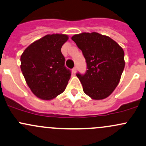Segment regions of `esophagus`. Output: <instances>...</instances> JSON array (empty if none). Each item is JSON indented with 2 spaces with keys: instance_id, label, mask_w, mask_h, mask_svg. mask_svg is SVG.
<instances>
[{
  "instance_id": "34e87169",
  "label": "esophagus",
  "mask_w": 146,
  "mask_h": 146,
  "mask_svg": "<svg viewBox=\"0 0 146 146\" xmlns=\"http://www.w3.org/2000/svg\"><path fill=\"white\" fill-rule=\"evenodd\" d=\"M72 71H73V73H74V74H76V71H77V68H76V67H74V68L72 69Z\"/></svg>"
}]
</instances>
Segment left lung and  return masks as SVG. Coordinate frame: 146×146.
<instances>
[{
	"label": "left lung",
	"instance_id": "obj_1",
	"mask_svg": "<svg viewBox=\"0 0 146 146\" xmlns=\"http://www.w3.org/2000/svg\"><path fill=\"white\" fill-rule=\"evenodd\" d=\"M71 39L82 50L87 62L85 74H76L84 92L94 100L109 96L125 68L123 49L110 37L96 32L76 34Z\"/></svg>",
	"mask_w": 146,
	"mask_h": 146
}]
</instances>
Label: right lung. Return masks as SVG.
<instances>
[{"label": "right lung", "instance_id": "right-lung-1", "mask_svg": "<svg viewBox=\"0 0 146 146\" xmlns=\"http://www.w3.org/2000/svg\"><path fill=\"white\" fill-rule=\"evenodd\" d=\"M68 40L66 34L46 35L28 46L21 55L20 68L33 94L42 100H52L65 90L70 71L64 66L61 52Z\"/></svg>", "mask_w": 146, "mask_h": 146}]
</instances>
